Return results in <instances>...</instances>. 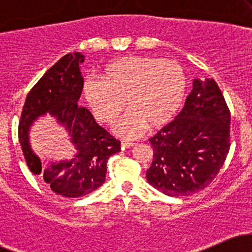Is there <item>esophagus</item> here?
I'll return each instance as SVG.
<instances>
[{"mask_svg":"<svg viewBox=\"0 0 252 252\" xmlns=\"http://www.w3.org/2000/svg\"><path fill=\"white\" fill-rule=\"evenodd\" d=\"M121 146H122L123 148H131V147L134 146V143L129 142V141H122V142H121Z\"/></svg>","mask_w":252,"mask_h":252,"instance_id":"34e87169","label":"esophagus"}]
</instances>
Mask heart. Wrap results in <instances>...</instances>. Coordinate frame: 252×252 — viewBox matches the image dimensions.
Returning <instances> with one entry per match:
<instances>
[{"label":"heart","instance_id":"b5f03b06","mask_svg":"<svg viewBox=\"0 0 252 252\" xmlns=\"http://www.w3.org/2000/svg\"><path fill=\"white\" fill-rule=\"evenodd\" d=\"M100 77L84 82V99L96 120L105 124L116 121L126 100L129 111L114 130L129 140L138 137L147 128L168 124L180 111L187 94L184 67L161 58H121L108 63Z\"/></svg>","mask_w":252,"mask_h":252}]
</instances>
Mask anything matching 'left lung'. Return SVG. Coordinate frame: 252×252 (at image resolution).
Here are the masks:
<instances>
[{
    "mask_svg": "<svg viewBox=\"0 0 252 252\" xmlns=\"http://www.w3.org/2000/svg\"><path fill=\"white\" fill-rule=\"evenodd\" d=\"M230 110L215 80L194 79L182 111L149 138V184L169 196H187L207 187L230 150Z\"/></svg>",
    "mask_w": 252,
    "mask_h": 252,
    "instance_id": "obj_1",
    "label": "left lung"
}]
</instances>
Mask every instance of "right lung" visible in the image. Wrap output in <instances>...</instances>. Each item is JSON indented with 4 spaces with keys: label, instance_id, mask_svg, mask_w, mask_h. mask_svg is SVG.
I'll return each instance as SVG.
<instances>
[{
    "label": "right lung",
    "instance_id": "1",
    "mask_svg": "<svg viewBox=\"0 0 252 252\" xmlns=\"http://www.w3.org/2000/svg\"><path fill=\"white\" fill-rule=\"evenodd\" d=\"M84 56L68 53L47 70L27 94L19 123V141L28 168L57 194L79 198L105 181L106 162L121 152V142L98 126L91 112L78 105L84 79ZM46 113L56 118L70 136L77 153L70 160L43 164L29 143L30 126Z\"/></svg>",
    "mask_w": 252,
    "mask_h": 252
}]
</instances>
